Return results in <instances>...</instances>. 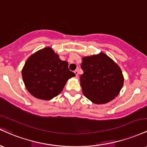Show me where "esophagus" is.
I'll use <instances>...</instances> for the list:
<instances>
[{"label":"esophagus","instance_id":"34e87169","mask_svg":"<svg viewBox=\"0 0 147 147\" xmlns=\"http://www.w3.org/2000/svg\"><path fill=\"white\" fill-rule=\"evenodd\" d=\"M75 75H76V77H78V75H79V73H78V71H77V70H75Z\"/></svg>","mask_w":147,"mask_h":147}]
</instances>
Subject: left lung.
Instances as JSON below:
<instances>
[{
    "label": "left lung",
    "mask_w": 147,
    "mask_h": 147,
    "mask_svg": "<svg viewBox=\"0 0 147 147\" xmlns=\"http://www.w3.org/2000/svg\"><path fill=\"white\" fill-rule=\"evenodd\" d=\"M80 85L84 96L95 104L111 102L119 95L124 76L119 65L105 53L84 57Z\"/></svg>",
    "instance_id": "left-lung-1"
}]
</instances>
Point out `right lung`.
I'll use <instances>...</instances> for the list:
<instances>
[{"instance_id": "1", "label": "right lung", "mask_w": 147, "mask_h": 147, "mask_svg": "<svg viewBox=\"0 0 147 147\" xmlns=\"http://www.w3.org/2000/svg\"><path fill=\"white\" fill-rule=\"evenodd\" d=\"M75 76L68 63L60 59L50 47H45L28 57L22 69L25 88L37 99L50 100L59 95L67 81Z\"/></svg>"}]
</instances>
